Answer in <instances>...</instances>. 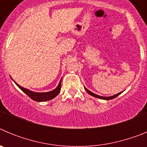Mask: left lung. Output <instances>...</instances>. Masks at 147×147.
Wrapping results in <instances>:
<instances>
[{"label": "left lung", "mask_w": 147, "mask_h": 147, "mask_svg": "<svg viewBox=\"0 0 147 147\" xmlns=\"http://www.w3.org/2000/svg\"><path fill=\"white\" fill-rule=\"evenodd\" d=\"M85 89L86 90V91L88 92V93H89L90 95H91V96H94V97H96V98H102V99H105V100H110V99H113V98H115V97H116V96H119V94H121V93H117V94L114 95V96H109V97H105V96H98V95L95 94V93H92L91 91H90L89 90H88V89H87V88H85Z\"/></svg>", "instance_id": "left-lung-1"}]
</instances>
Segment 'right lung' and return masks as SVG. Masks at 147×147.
Instances as JSON below:
<instances>
[{"instance_id": "1", "label": "right lung", "mask_w": 147, "mask_h": 147, "mask_svg": "<svg viewBox=\"0 0 147 147\" xmlns=\"http://www.w3.org/2000/svg\"><path fill=\"white\" fill-rule=\"evenodd\" d=\"M16 85H18V86L20 88V89L22 90L28 97H30V98H32V99L34 100L36 102H45V101L52 99V98H54V97H56L58 94H59L61 89V80L56 89H54V90H51V91L50 92H47V93H35V92H32L31 91V90H29L26 89V88H23V87L20 86V85H18L17 83Z\"/></svg>"}]
</instances>
